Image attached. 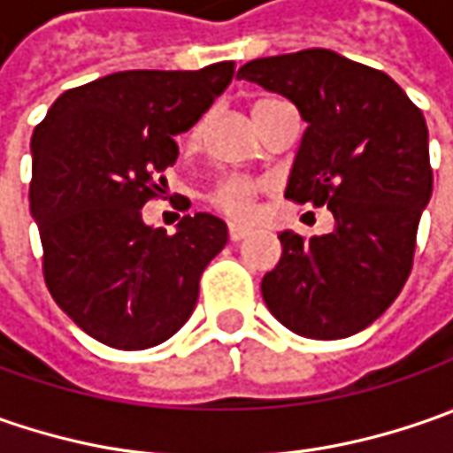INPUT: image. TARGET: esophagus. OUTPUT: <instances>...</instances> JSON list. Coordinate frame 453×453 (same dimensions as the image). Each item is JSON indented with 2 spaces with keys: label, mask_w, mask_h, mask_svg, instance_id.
I'll return each mask as SVG.
<instances>
[{
  "label": "esophagus",
  "mask_w": 453,
  "mask_h": 453,
  "mask_svg": "<svg viewBox=\"0 0 453 453\" xmlns=\"http://www.w3.org/2000/svg\"><path fill=\"white\" fill-rule=\"evenodd\" d=\"M250 234H252V229H250V226H242V224H229V239H232V242H242V239H247Z\"/></svg>",
  "instance_id": "esophagus-1"
}]
</instances>
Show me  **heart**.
<instances>
[{"mask_svg":"<svg viewBox=\"0 0 453 453\" xmlns=\"http://www.w3.org/2000/svg\"><path fill=\"white\" fill-rule=\"evenodd\" d=\"M262 103L267 100H259L254 108H259ZM201 123L194 128V135H199ZM265 188V181H257L250 176H229V179H221L211 191V206H217L221 214L232 219H247L254 211V199L257 194Z\"/></svg>","mask_w":453,"mask_h":453,"instance_id":"b5f03b06","label":"heart"}]
</instances>
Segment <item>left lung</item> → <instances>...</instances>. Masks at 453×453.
I'll list each match as a JSON object with an SVG mask.
<instances>
[{
    "mask_svg": "<svg viewBox=\"0 0 453 453\" xmlns=\"http://www.w3.org/2000/svg\"><path fill=\"white\" fill-rule=\"evenodd\" d=\"M236 78L295 103L307 128L285 196L335 219L327 234H280L282 257L262 297L303 338L356 335L411 274L434 188L424 113L386 73L320 47L247 62Z\"/></svg>",
    "mask_w": 453,
    "mask_h": 453,
    "instance_id": "left-lung-1",
    "label": "left lung"
}]
</instances>
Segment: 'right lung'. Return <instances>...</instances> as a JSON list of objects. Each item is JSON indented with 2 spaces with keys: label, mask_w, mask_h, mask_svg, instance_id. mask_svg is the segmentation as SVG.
I'll use <instances>...</instances> for the list:
<instances>
[{
  "label": "right lung",
  "mask_w": 453,
  "mask_h": 453,
  "mask_svg": "<svg viewBox=\"0 0 453 453\" xmlns=\"http://www.w3.org/2000/svg\"><path fill=\"white\" fill-rule=\"evenodd\" d=\"M232 78L234 62L113 73L62 93L32 133L29 209L44 282L103 345L153 348L196 307L201 272L224 250L226 224L199 211L165 234L141 209L161 191L156 176L179 158L176 135Z\"/></svg>",
  "instance_id": "add662e5"
}]
</instances>
